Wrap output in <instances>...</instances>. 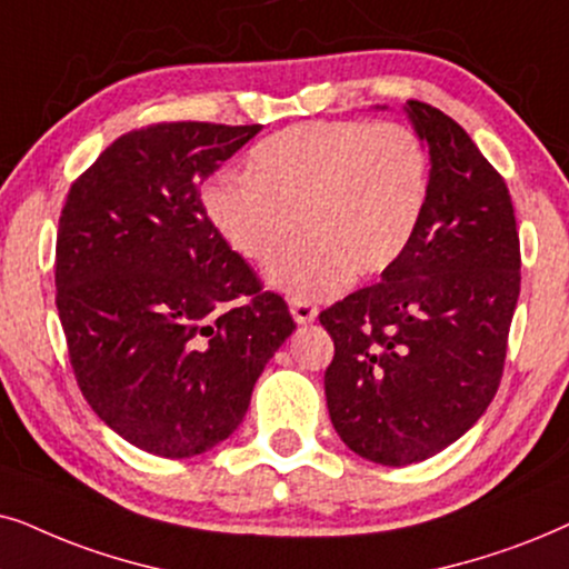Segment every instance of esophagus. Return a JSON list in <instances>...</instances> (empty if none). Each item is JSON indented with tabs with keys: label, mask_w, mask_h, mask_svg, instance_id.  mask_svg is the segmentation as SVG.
Wrapping results in <instances>:
<instances>
[{
	"label": "esophagus",
	"mask_w": 569,
	"mask_h": 569,
	"mask_svg": "<svg viewBox=\"0 0 569 569\" xmlns=\"http://www.w3.org/2000/svg\"><path fill=\"white\" fill-rule=\"evenodd\" d=\"M289 309H291V317L297 320L299 325H307V322H315L317 315H320V309H317L312 301L307 299H291L289 301Z\"/></svg>",
	"instance_id": "34e87169"
}]
</instances>
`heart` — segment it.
<instances>
[{
	"mask_svg": "<svg viewBox=\"0 0 569 569\" xmlns=\"http://www.w3.org/2000/svg\"><path fill=\"white\" fill-rule=\"evenodd\" d=\"M249 177L206 189L208 221L233 252L270 264L268 283L293 299H322L382 276L413 244L429 208V156L396 121H309L257 142Z\"/></svg>",
	"mask_w": 569,
	"mask_h": 569,
	"instance_id": "1",
	"label": "heart"
}]
</instances>
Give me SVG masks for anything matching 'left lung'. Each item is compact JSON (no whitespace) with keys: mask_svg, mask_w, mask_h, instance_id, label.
Wrapping results in <instances>:
<instances>
[{"mask_svg":"<svg viewBox=\"0 0 569 569\" xmlns=\"http://www.w3.org/2000/svg\"><path fill=\"white\" fill-rule=\"evenodd\" d=\"M406 113L429 150V208L382 280L320 315L336 343L330 421L356 456L411 466L456 442L499 388L520 297V239L505 179L435 106Z\"/></svg>","mask_w":569,"mask_h":569,"instance_id":"left-lung-1","label":"left lung"}]
</instances>
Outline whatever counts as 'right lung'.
<instances>
[{"label": "right lung", "mask_w": 569, "mask_h": 569, "mask_svg": "<svg viewBox=\"0 0 569 569\" xmlns=\"http://www.w3.org/2000/svg\"><path fill=\"white\" fill-rule=\"evenodd\" d=\"M260 124L163 121L113 140L70 187L57 309L82 396L161 458L233 435L297 322L208 221L200 184Z\"/></svg>", "instance_id": "1"}]
</instances>
